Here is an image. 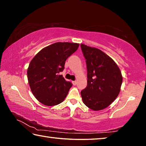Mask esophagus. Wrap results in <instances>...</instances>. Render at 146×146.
Segmentation results:
<instances>
[{
    "label": "esophagus",
    "mask_w": 146,
    "mask_h": 146,
    "mask_svg": "<svg viewBox=\"0 0 146 146\" xmlns=\"http://www.w3.org/2000/svg\"><path fill=\"white\" fill-rule=\"evenodd\" d=\"M72 83H73V84L74 85V86H75L76 84H77V82H76V80H75V81H72Z\"/></svg>",
    "instance_id": "esophagus-1"
}]
</instances>
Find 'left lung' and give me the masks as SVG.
I'll return each mask as SVG.
<instances>
[{
    "label": "left lung",
    "mask_w": 146,
    "mask_h": 146,
    "mask_svg": "<svg viewBox=\"0 0 146 146\" xmlns=\"http://www.w3.org/2000/svg\"><path fill=\"white\" fill-rule=\"evenodd\" d=\"M87 66L88 84L81 91L84 104L94 111L107 108L118 97L122 76L114 60L100 49L80 44Z\"/></svg>",
    "instance_id": "8db88e82"
}]
</instances>
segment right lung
<instances>
[{
  "label": "right lung",
  "mask_w": 146,
  "mask_h": 146,
  "mask_svg": "<svg viewBox=\"0 0 146 146\" xmlns=\"http://www.w3.org/2000/svg\"><path fill=\"white\" fill-rule=\"evenodd\" d=\"M79 44L56 42L40 50L32 59L27 71L33 95L40 103L53 106L65 99L72 86L62 75L65 62L77 50Z\"/></svg>",
  "instance_id": "add662e5"
}]
</instances>
